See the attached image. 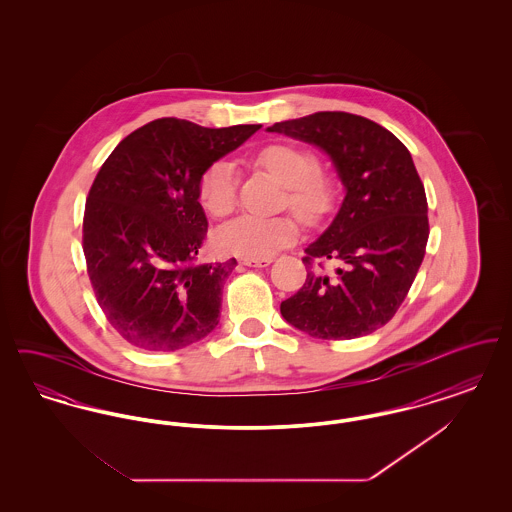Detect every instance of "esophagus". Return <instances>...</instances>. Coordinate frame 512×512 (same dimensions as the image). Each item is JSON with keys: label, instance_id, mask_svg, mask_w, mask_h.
I'll list each match as a JSON object with an SVG mask.
<instances>
[{"label": "esophagus", "instance_id": "obj_1", "mask_svg": "<svg viewBox=\"0 0 512 512\" xmlns=\"http://www.w3.org/2000/svg\"><path fill=\"white\" fill-rule=\"evenodd\" d=\"M272 263V257H259V259H242V265L245 267H268Z\"/></svg>", "mask_w": 512, "mask_h": 512}]
</instances>
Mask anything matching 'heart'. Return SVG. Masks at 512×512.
<instances>
[{"instance_id":"heart-1","label":"heart","mask_w":512,"mask_h":512,"mask_svg":"<svg viewBox=\"0 0 512 512\" xmlns=\"http://www.w3.org/2000/svg\"><path fill=\"white\" fill-rule=\"evenodd\" d=\"M253 163L274 176L286 190L282 199L301 222L317 226L328 219L338 203V184L320 167L317 153L290 142H274L261 147ZM197 197L201 207L215 219L228 217L238 203L236 176L226 161H215L199 176ZM299 224L292 215L272 219L240 217L224 224L215 236L220 253L244 259H259L295 242Z\"/></svg>"}]
</instances>
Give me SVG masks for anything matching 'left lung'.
<instances>
[{"label":"left lung","mask_w":512,"mask_h":512,"mask_svg":"<svg viewBox=\"0 0 512 512\" xmlns=\"http://www.w3.org/2000/svg\"><path fill=\"white\" fill-rule=\"evenodd\" d=\"M322 147L347 190L340 213L305 249L307 280L280 313L318 340H353L388 324L413 286L430 234L409 149L361 115L320 111L268 128ZM332 260L339 268L325 272Z\"/></svg>","instance_id":"1"}]
</instances>
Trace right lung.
<instances>
[{"label": "right lung", "instance_id": "right-lung-1", "mask_svg": "<svg viewBox=\"0 0 512 512\" xmlns=\"http://www.w3.org/2000/svg\"><path fill=\"white\" fill-rule=\"evenodd\" d=\"M259 128L157 119L128 134L101 165L86 199L82 247L99 307L130 345L176 351L219 324L236 259L197 263L207 238L197 184Z\"/></svg>", "mask_w": 512, "mask_h": 512}]
</instances>
